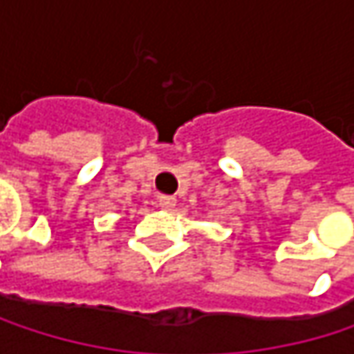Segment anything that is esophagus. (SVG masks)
Here are the masks:
<instances>
[{"instance_id": "34e87169", "label": "esophagus", "mask_w": 354, "mask_h": 354, "mask_svg": "<svg viewBox=\"0 0 354 354\" xmlns=\"http://www.w3.org/2000/svg\"><path fill=\"white\" fill-rule=\"evenodd\" d=\"M158 205H160L162 209L170 211V209H174L176 198H174V196H168V194H162V196H158Z\"/></svg>"}]
</instances>
